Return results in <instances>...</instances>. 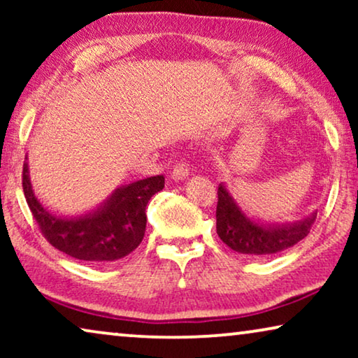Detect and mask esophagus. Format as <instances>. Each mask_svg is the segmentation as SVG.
Wrapping results in <instances>:
<instances>
[{"mask_svg":"<svg viewBox=\"0 0 358 358\" xmlns=\"http://www.w3.org/2000/svg\"><path fill=\"white\" fill-rule=\"evenodd\" d=\"M189 164L184 163V161H179V163L174 164L173 168V173H171V178H173L174 180H182L189 176Z\"/></svg>","mask_w":358,"mask_h":358,"instance_id":"1","label":"esophagus"}]
</instances>
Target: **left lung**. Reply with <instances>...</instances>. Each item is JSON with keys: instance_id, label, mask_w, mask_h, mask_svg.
<instances>
[{"instance_id": "obj_1", "label": "left lung", "mask_w": 358, "mask_h": 358, "mask_svg": "<svg viewBox=\"0 0 358 358\" xmlns=\"http://www.w3.org/2000/svg\"><path fill=\"white\" fill-rule=\"evenodd\" d=\"M316 213L301 222L262 227L244 215L228 194L223 184L218 185L217 203V233L222 241L233 251L251 256H273L295 246L308 236L315 224Z\"/></svg>"}]
</instances>
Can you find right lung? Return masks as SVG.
<instances>
[{"label": "right lung", "instance_id": "right-lung-1", "mask_svg": "<svg viewBox=\"0 0 358 358\" xmlns=\"http://www.w3.org/2000/svg\"><path fill=\"white\" fill-rule=\"evenodd\" d=\"M164 187V176L136 180L115 190L107 202L80 218H60L47 212L32 192L27 163L22 168V189L43 238L58 251L94 264L129 256L145 236L146 205Z\"/></svg>", "mask_w": 358, "mask_h": 358}]
</instances>
